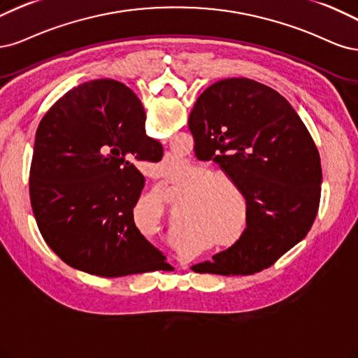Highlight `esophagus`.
Wrapping results in <instances>:
<instances>
[{"label": "esophagus", "instance_id": "1", "mask_svg": "<svg viewBox=\"0 0 358 358\" xmlns=\"http://www.w3.org/2000/svg\"><path fill=\"white\" fill-rule=\"evenodd\" d=\"M153 176H155L156 178L164 177V176H162V172H160V169H157V168H155V169H153Z\"/></svg>", "mask_w": 358, "mask_h": 358}]
</instances>
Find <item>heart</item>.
<instances>
[{"label":"heart","mask_w":358,"mask_h":358,"mask_svg":"<svg viewBox=\"0 0 358 358\" xmlns=\"http://www.w3.org/2000/svg\"><path fill=\"white\" fill-rule=\"evenodd\" d=\"M160 165H162L165 178H169L176 171L182 168L181 160L169 156L160 160ZM186 181L189 184L196 182L189 208L190 218L186 222L187 227L203 229L214 239H222V244L236 245L244 238L245 226H242L244 223L238 226L239 214L232 194L228 190L239 193L238 184L230 177L215 174V171L203 166L194 168ZM156 208H160L159 201L156 202Z\"/></svg>","instance_id":"1"}]
</instances>
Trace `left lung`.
Returning <instances> with one entry per match:
<instances>
[{
    "instance_id": "1",
    "label": "left lung",
    "mask_w": 358,
    "mask_h": 358,
    "mask_svg": "<svg viewBox=\"0 0 358 358\" xmlns=\"http://www.w3.org/2000/svg\"><path fill=\"white\" fill-rule=\"evenodd\" d=\"M189 129L196 155L220 165L247 202L244 238L192 271L230 276L272 266L306 236L318 211L320 155L306 126L276 90L226 78L196 99Z\"/></svg>"
}]
</instances>
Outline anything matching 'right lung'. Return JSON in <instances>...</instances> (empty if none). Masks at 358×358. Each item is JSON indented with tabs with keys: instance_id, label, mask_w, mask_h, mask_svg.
Listing matches in <instances>:
<instances>
[{
	"instance_id": "right-lung-1",
	"label": "right lung",
	"mask_w": 358,
	"mask_h": 358,
	"mask_svg": "<svg viewBox=\"0 0 358 358\" xmlns=\"http://www.w3.org/2000/svg\"><path fill=\"white\" fill-rule=\"evenodd\" d=\"M144 124L141 101L110 78L66 92L40 122L31 205L44 241L71 268L119 278L168 264L134 222L144 187L135 164L157 148Z\"/></svg>"
}]
</instances>
